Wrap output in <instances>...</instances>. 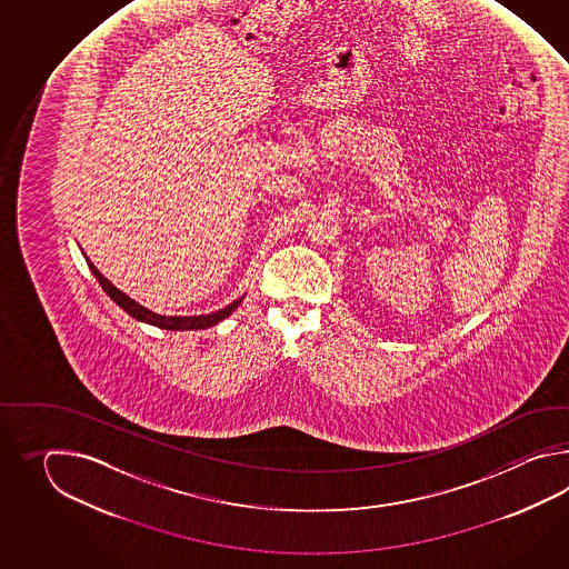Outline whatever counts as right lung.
I'll return each instance as SVG.
<instances>
[{
	"label": "right lung",
	"instance_id": "obj_1",
	"mask_svg": "<svg viewBox=\"0 0 569 569\" xmlns=\"http://www.w3.org/2000/svg\"><path fill=\"white\" fill-rule=\"evenodd\" d=\"M87 264H89V270L93 272V277L99 280V284H101V289L108 292L109 299H113L116 305H120L121 309L126 311L128 315H132L133 319H138V321H144V323H150V326L160 327V329H170V331H187V329H207V327L218 326L219 321H223L228 315L233 313L236 309H238V305L242 302V299H236V301L228 305V307H223V309H219L216 313L209 315H193V317H179V315H158L152 313L150 309H146L142 307L140 302L133 301L130 299L126 292H121L120 289H116L111 282H109L96 267H93V262L87 258Z\"/></svg>",
	"mask_w": 569,
	"mask_h": 569
}]
</instances>
